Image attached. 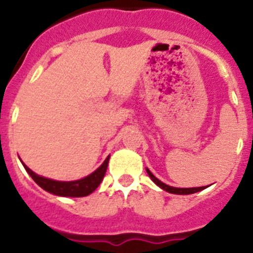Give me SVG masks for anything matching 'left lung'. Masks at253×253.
Returning <instances> with one entry per match:
<instances>
[{
  "mask_svg": "<svg viewBox=\"0 0 253 253\" xmlns=\"http://www.w3.org/2000/svg\"><path fill=\"white\" fill-rule=\"evenodd\" d=\"M147 172H148L149 177L152 178V180L156 182V184L158 185L160 187H162L163 190H166V191H169V193L171 194H178V195H189V194H194V193H198V191H202V190L205 189V186L203 187H189V189H181V187H172V186H169V185L163 184L162 181L158 180L156 176H153V173H152L149 169H147Z\"/></svg>",
  "mask_w": 253,
  "mask_h": 253,
  "instance_id": "left-lung-1",
  "label": "left lung"
}]
</instances>
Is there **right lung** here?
Wrapping results in <instances>:
<instances>
[{
	"instance_id": "1",
	"label": "right lung",
	"mask_w": 253,
	"mask_h": 253,
	"mask_svg": "<svg viewBox=\"0 0 253 253\" xmlns=\"http://www.w3.org/2000/svg\"><path fill=\"white\" fill-rule=\"evenodd\" d=\"M107 163H109V157L105 160V162L102 163L99 169H96L95 172H92L91 175H88L87 177L81 178V180L77 181H55L50 180V178H45L43 176L37 175L35 172L31 171L28 166H25L24 163V167L28 171L29 175L31 176V178L39 185L42 189H44L48 193L54 194L58 196H71V198H81V196L90 195L92 191H95L96 187L99 186L100 182L102 181L105 176V172L107 169Z\"/></svg>"
}]
</instances>
